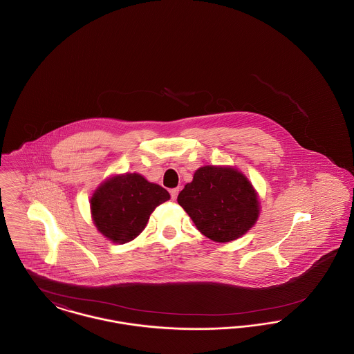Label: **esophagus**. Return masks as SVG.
Instances as JSON below:
<instances>
[{
    "mask_svg": "<svg viewBox=\"0 0 354 354\" xmlns=\"http://www.w3.org/2000/svg\"><path fill=\"white\" fill-rule=\"evenodd\" d=\"M169 194H171V199H172V201H176L178 194H179V188H172V189L169 191Z\"/></svg>",
    "mask_w": 354,
    "mask_h": 354,
    "instance_id": "esophagus-1",
    "label": "esophagus"
}]
</instances>
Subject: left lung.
<instances>
[{"label":"left lung","instance_id":"left-lung-1","mask_svg":"<svg viewBox=\"0 0 354 354\" xmlns=\"http://www.w3.org/2000/svg\"><path fill=\"white\" fill-rule=\"evenodd\" d=\"M196 228L208 239L227 243L250 231L259 218V201L250 180L236 169L204 166L178 195Z\"/></svg>","mask_w":354,"mask_h":354}]
</instances>
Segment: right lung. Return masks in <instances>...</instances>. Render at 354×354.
<instances>
[{"mask_svg":"<svg viewBox=\"0 0 354 354\" xmlns=\"http://www.w3.org/2000/svg\"><path fill=\"white\" fill-rule=\"evenodd\" d=\"M169 199L167 189L134 172L103 182L93 194L90 208L102 235L124 244L145 230L152 211Z\"/></svg>","mask_w":354,"mask_h":354,"instance_id":"1","label":"right lung"}]
</instances>
